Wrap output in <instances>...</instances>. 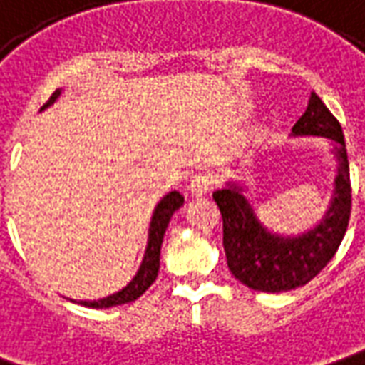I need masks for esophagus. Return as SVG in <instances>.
I'll return each mask as SVG.
<instances>
[{"instance_id": "obj_1", "label": "esophagus", "mask_w": 365, "mask_h": 365, "mask_svg": "<svg viewBox=\"0 0 365 365\" xmlns=\"http://www.w3.org/2000/svg\"><path fill=\"white\" fill-rule=\"evenodd\" d=\"M210 187H212V178L207 173H195L190 182V192L193 195H203L210 192Z\"/></svg>"}]
</instances>
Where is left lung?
Masks as SVG:
<instances>
[{
	"instance_id": "left-lung-1",
	"label": "left lung",
	"mask_w": 365,
	"mask_h": 365,
	"mask_svg": "<svg viewBox=\"0 0 365 365\" xmlns=\"http://www.w3.org/2000/svg\"><path fill=\"white\" fill-rule=\"evenodd\" d=\"M292 131L294 135H322L336 143L338 175L334 195L324 220L314 230L292 237L272 234L255 217L254 207L237 183H227V187L214 192L224 220V250L230 272L247 287L269 294L306 286L318 276L338 252L351 212L349 165L341 125L316 93L309 96L306 111Z\"/></svg>"
}]
</instances>
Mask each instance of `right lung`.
<instances>
[{
	"instance_id": "right-lung-1",
	"label": "right lung",
	"mask_w": 365,
	"mask_h": 365,
	"mask_svg": "<svg viewBox=\"0 0 365 365\" xmlns=\"http://www.w3.org/2000/svg\"><path fill=\"white\" fill-rule=\"evenodd\" d=\"M59 93H61V89H56L46 106H51L58 99ZM180 205H183V195L180 192H170L162 202L155 205V212L151 215L150 237H148V247H145V254H143V262H141L135 277L131 279L128 286L123 287L121 292H118V294H111V296L101 297V299H93V302H79V304L86 307H113L135 302L158 277L163 234H165V227L170 224L173 212L180 210Z\"/></svg>"
}]
</instances>
